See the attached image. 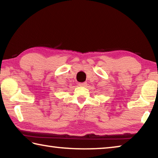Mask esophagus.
Wrapping results in <instances>:
<instances>
[{
    "instance_id": "obj_1",
    "label": "esophagus",
    "mask_w": 158,
    "mask_h": 158,
    "mask_svg": "<svg viewBox=\"0 0 158 158\" xmlns=\"http://www.w3.org/2000/svg\"><path fill=\"white\" fill-rule=\"evenodd\" d=\"M86 85V82H82V83H79V85L80 86H84V85Z\"/></svg>"
}]
</instances>
